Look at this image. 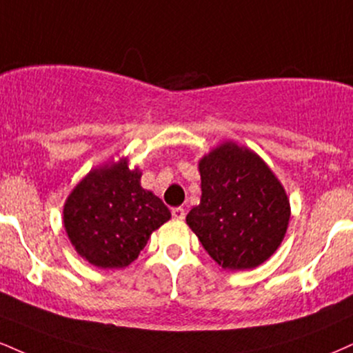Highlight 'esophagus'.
Segmentation results:
<instances>
[{"mask_svg":"<svg viewBox=\"0 0 353 353\" xmlns=\"http://www.w3.org/2000/svg\"><path fill=\"white\" fill-rule=\"evenodd\" d=\"M172 219L184 220L185 219V210L182 209V207H174V209H172Z\"/></svg>","mask_w":353,"mask_h":353,"instance_id":"1","label":"esophagus"}]
</instances>
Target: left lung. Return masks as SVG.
Here are the masks:
<instances>
[{
    "mask_svg": "<svg viewBox=\"0 0 353 353\" xmlns=\"http://www.w3.org/2000/svg\"><path fill=\"white\" fill-rule=\"evenodd\" d=\"M202 197L185 222L223 270H252L286 235L290 199L268 164L233 141L199 161Z\"/></svg>",
    "mask_w": 353,
    "mask_h": 353,
    "instance_id": "1",
    "label": "left lung"
}]
</instances>
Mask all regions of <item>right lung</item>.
<instances>
[{"label": "right lung", "mask_w": 353, "mask_h": 353, "mask_svg": "<svg viewBox=\"0 0 353 353\" xmlns=\"http://www.w3.org/2000/svg\"><path fill=\"white\" fill-rule=\"evenodd\" d=\"M139 181V169H130L125 158L93 169L67 197L63 227L90 265L125 268L138 258L151 233L171 219L163 201Z\"/></svg>", "instance_id": "right-lung-1"}]
</instances>
